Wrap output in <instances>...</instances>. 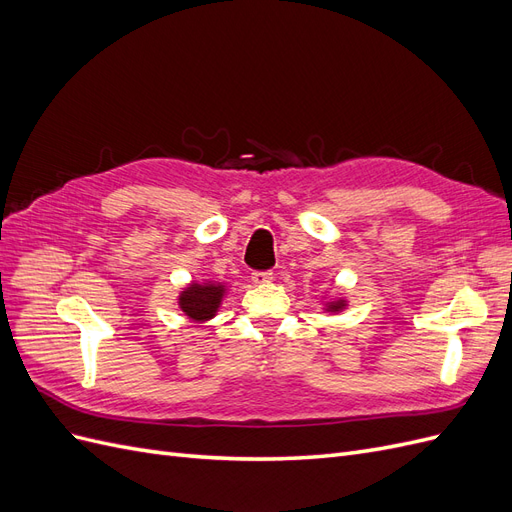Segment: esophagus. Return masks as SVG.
<instances>
[{
	"label": "esophagus",
	"instance_id": "1",
	"mask_svg": "<svg viewBox=\"0 0 512 512\" xmlns=\"http://www.w3.org/2000/svg\"><path fill=\"white\" fill-rule=\"evenodd\" d=\"M273 280V273L271 271H254L252 273V282L256 286H267Z\"/></svg>",
	"mask_w": 512,
	"mask_h": 512
}]
</instances>
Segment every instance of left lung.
<instances>
[{
    "label": "left lung",
    "instance_id": "left-lung-1",
    "mask_svg": "<svg viewBox=\"0 0 512 512\" xmlns=\"http://www.w3.org/2000/svg\"><path fill=\"white\" fill-rule=\"evenodd\" d=\"M346 305H348L346 299H333V301L324 303V309H327L329 314H339V312H342V309H346Z\"/></svg>",
    "mask_w": 512,
    "mask_h": 512
}]
</instances>
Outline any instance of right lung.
I'll list each match as a JSON object with an SVG mask.
<instances>
[{"mask_svg": "<svg viewBox=\"0 0 512 512\" xmlns=\"http://www.w3.org/2000/svg\"><path fill=\"white\" fill-rule=\"evenodd\" d=\"M226 297V286L220 282H192L179 292V309L192 322L211 320Z\"/></svg>", "mask_w": 512, "mask_h": 512, "instance_id": "obj_1", "label": "right lung"}]
</instances>
